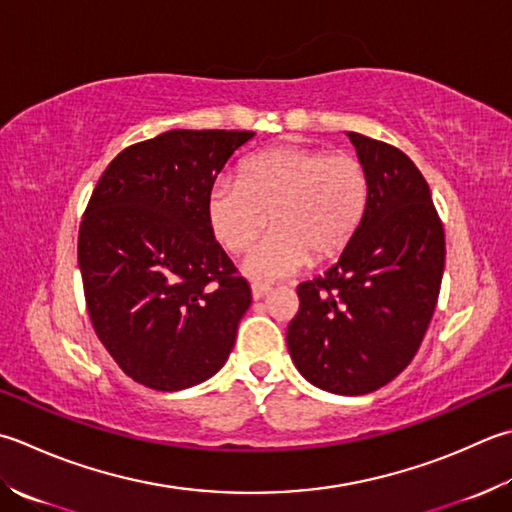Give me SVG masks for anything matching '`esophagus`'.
I'll use <instances>...</instances> for the list:
<instances>
[{
  "label": "esophagus",
  "mask_w": 512,
  "mask_h": 512,
  "mask_svg": "<svg viewBox=\"0 0 512 512\" xmlns=\"http://www.w3.org/2000/svg\"><path fill=\"white\" fill-rule=\"evenodd\" d=\"M270 290H273V288L266 286V284H257V282L250 286V293H253V299H264L270 293Z\"/></svg>",
  "instance_id": "34e87169"
}]
</instances>
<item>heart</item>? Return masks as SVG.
Instances as JSON below:
<instances>
[{"label": "heart", "mask_w": 512, "mask_h": 512, "mask_svg": "<svg viewBox=\"0 0 512 512\" xmlns=\"http://www.w3.org/2000/svg\"><path fill=\"white\" fill-rule=\"evenodd\" d=\"M370 179L353 153L284 144L262 150L239 166V177H217L208 190L210 230L230 253H244L275 230L244 259V273L262 282L304 268L310 257L342 253L362 226Z\"/></svg>", "instance_id": "1"}]
</instances>
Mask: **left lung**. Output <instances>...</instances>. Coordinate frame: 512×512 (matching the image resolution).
I'll list each match as a JSON object with an SVG mask.
<instances>
[{"instance_id": "obj_1", "label": "left lung", "mask_w": 512, "mask_h": 512, "mask_svg": "<svg viewBox=\"0 0 512 512\" xmlns=\"http://www.w3.org/2000/svg\"><path fill=\"white\" fill-rule=\"evenodd\" d=\"M346 135L368 170L366 217L337 262L299 284L286 344L310 384L353 397L413 362L437 306L446 239L426 179L402 150Z\"/></svg>"}]
</instances>
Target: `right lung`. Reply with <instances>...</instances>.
Here are the masks:
<instances>
[{
	"instance_id": "1",
	"label": "right lung",
	"mask_w": 512,
	"mask_h": 512,
	"mask_svg": "<svg viewBox=\"0 0 512 512\" xmlns=\"http://www.w3.org/2000/svg\"><path fill=\"white\" fill-rule=\"evenodd\" d=\"M250 130H168L104 170L79 226L90 322L137 384L175 393L213 377L235 346L250 286L215 242L208 190Z\"/></svg>"
}]
</instances>
